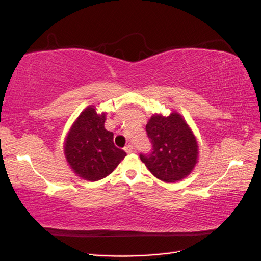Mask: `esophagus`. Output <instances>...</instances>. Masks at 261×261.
I'll use <instances>...</instances> for the list:
<instances>
[{"label":"esophagus","instance_id":"34e87169","mask_svg":"<svg viewBox=\"0 0 261 261\" xmlns=\"http://www.w3.org/2000/svg\"><path fill=\"white\" fill-rule=\"evenodd\" d=\"M124 150H125V151L127 152V153H132V152H133V150H134V147H133V145L128 144L127 146H125Z\"/></svg>","mask_w":261,"mask_h":261}]
</instances>
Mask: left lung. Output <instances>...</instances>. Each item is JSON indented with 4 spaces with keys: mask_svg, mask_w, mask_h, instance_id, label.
<instances>
[{
    "mask_svg": "<svg viewBox=\"0 0 261 261\" xmlns=\"http://www.w3.org/2000/svg\"><path fill=\"white\" fill-rule=\"evenodd\" d=\"M151 152L140 153L152 174L167 183L183 179L193 171L198 158V145L193 132L178 113L154 114L146 125Z\"/></svg>",
    "mask_w": 261,
    "mask_h": 261,
    "instance_id": "1",
    "label": "left lung"
}]
</instances>
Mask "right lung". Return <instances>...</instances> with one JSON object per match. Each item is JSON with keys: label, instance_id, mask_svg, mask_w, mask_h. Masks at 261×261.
Listing matches in <instances>:
<instances>
[{"label": "right lung", "instance_id": "right-lung-1", "mask_svg": "<svg viewBox=\"0 0 261 261\" xmlns=\"http://www.w3.org/2000/svg\"><path fill=\"white\" fill-rule=\"evenodd\" d=\"M106 113L98 114L94 107L86 108L68 132L64 144L65 158L76 174L96 181L114 171L126 155L115 147L113 133L105 128Z\"/></svg>", "mask_w": 261, "mask_h": 261}]
</instances>
